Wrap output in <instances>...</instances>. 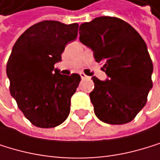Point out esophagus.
<instances>
[{"label":"esophagus","mask_w":160,"mask_h":160,"mask_svg":"<svg viewBox=\"0 0 160 160\" xmlns=\"http://www.w3.org/2000/svg\"><path fill=\"white\" fill-rule=\"evenodd\" d=\"M80 76H81V78H82V79H90V76H87L86 74L83 73V72H81V73H80Z\"/></svg>","instance_id":"34e87169"}]
</instances>
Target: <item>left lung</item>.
Segmentation results:
<instances>
[{
	"label": "left lung",
	"mask_w": 160,
	"mask_h": 160,
	"mask_svg": "<svg viewBox=\"0 0 160 160\" xmlns=\"http://www.w3.org/2000/svg\"><path fill=\"white\" fill-rule=\"evenodd\" d=\"M79 40L104 63L107 78L92 77L90 93L96 116L110 124L128 123L147 102L152 88V62L143 38L122 19L101 16L80 25Z\"/></svg>",
	"instance_id": "1"
}]
</instances>
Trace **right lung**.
<instances>
[{"label":"right lung","instance_id":"1","mask_svg":"<svg viewBox=\"0 0 160 160\" xmlns=\"http://www.w3.org/2000/svg\"><path fill=\"white\" fill-rule=\"evenodd\" d=\"M78 24L42 21L25 31L12 47L7 64L10 94L33 126L55 128L70 112L79 74L63 75L55 68L69 41L76 39Z\"/></svg>","mask_w":160,"mask_h":160}]
</instances>
